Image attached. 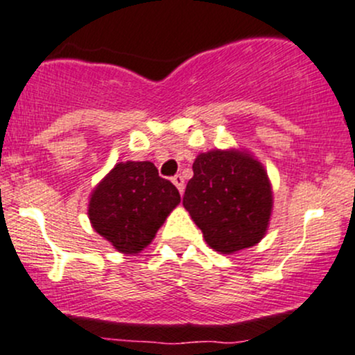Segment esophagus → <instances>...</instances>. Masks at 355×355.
<instances>
[{
    "mask_svg": "<svg viewBox=\"0 0 355 355\" xmlns=\"http://www.w3.org/2000/svg\"><path fill=\"white\" fill-rule=\"evenodd\" d=\"M173 182L176 184V188L179 189V193H184V178L181 176V174H176V176L173 178Z\"/></svg>",
    "mask_w": 355,
    "mask_h": 355,
    "instance_id": "1",
    "label": "esophagus"
}]
</instances>
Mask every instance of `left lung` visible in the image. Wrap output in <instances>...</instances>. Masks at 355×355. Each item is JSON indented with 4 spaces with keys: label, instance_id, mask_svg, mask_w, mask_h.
<instances>
[{
    "label": "left lung",
    "instance_id": "1",
    "mask_svg": "<svg viewBox=\"0 0 355 355\" xmlns=\"http://www.w3.org/2000/svg\"><path fill=\"white\" fill-rule=\"evenodd\" d=\"M182 205L213 250L234 253L260 243L273 194L265 167L245 150L214 149L194 159Z\"/></svg>",
    "mask_w": 355,
    "mask_h": 355
}]
</instances>
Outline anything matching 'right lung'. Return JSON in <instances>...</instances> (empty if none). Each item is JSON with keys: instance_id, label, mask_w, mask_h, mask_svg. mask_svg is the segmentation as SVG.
Returning a JSON list of instances; mask_svg holds the SVG:
<instances>
[{"instance_id": "right-lung-1", "label": "right lung", "mask_w": 355, "mask_h": 355, "mask_svg": "<svg viewBox=\"0 0 355 355\" xmlns=\"http://www.w3.org/2000/svg\"><path fill=\"white\" fill-rule=\"evenodd\" d=\"M179 202L176 186L159 176L153 162H119L92 191L89 220L117 252L135 254L154 240Z\"/></svg>"}]
</instances>
